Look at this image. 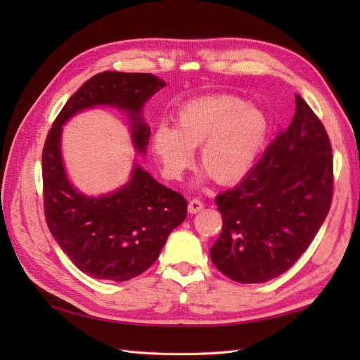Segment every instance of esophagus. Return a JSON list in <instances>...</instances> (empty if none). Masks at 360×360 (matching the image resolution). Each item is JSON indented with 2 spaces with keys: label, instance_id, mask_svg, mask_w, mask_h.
<instances>
[{
  "label": "esophagus",
  "instance_id": "esophagus-1",
  "mask_svg": "<svg viewBox=\"0 0 360 360\" xmlns=\"http://www.w3.org/2000/svg\"><path fill=\"white\" fill-rule=\"evenodd\" d=\"M204 209V202L201 201V200H198V198H193V200H191L189 201V205H188V210H189V213H198V212H201Z\"/></svg>",
  "mask_w": 360,
  "mask_h": 360
}]
</instances>
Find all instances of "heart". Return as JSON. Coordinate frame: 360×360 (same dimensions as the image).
Masks as SVG:
<instances>
[{
  "instance_id": "b5f03b06",
  "label": "heart",
  "mask_w": 360,
  "mask_h": 360,
  "mask_svg": "<svg viewBox=\"0 0 360 360\" xmlns=\"http://www.w3.org/2000/svg\"><path fill=\"white\" fill-rule=\"evenodd\" d=\"M269 134V118L240 97L213 96L183 105L176 127L162 123L151 135V148L168 179L177 180L200 148V165L216 183L240 180L252 168Z\"/></svg>"
}]
</instances>
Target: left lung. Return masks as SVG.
Masks as SVG:
<instances>
[{
  "label": "left lung",
  "mask_w": 360,
  "mask_h": 360,
  "mask_svg": "<svg viewBox=\"0 0 360 360\" xmlns=\"http://www.w3.org/2000/svg\"><path fill=\"white\" fill-rule=\"evenodd\" d=\"M333 198L328 132L296 94V114L237 186L216 197L222 231L213 264L240 284H259L287 271L319 233Z\"/></svg>",
  "instance_id": "obj_1"
}]
</instances>
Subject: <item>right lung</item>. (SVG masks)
Wrapping results in <instances>:
<instances>
[{
	"label": "right lung",
	"mask_w": 360,
	"mask_h": 360,
	"mask_svg": "<svg viewBox=\"0 0 360 360\" xmlns=\"http://www.w3.org/2000/svg\"><path fill=\"white\" fill-rule=\"evenodd\" d=\"M165 85L151 73H97L66 102L48 132L41 153L46 224L73 264L96 279L122 282L146 271L169 233L186 219L188 201L139 167L114 193L91 198L76 192L61 160V124L85 108L115 105L132 120L134 144L144 151L150 129L139 112L148 97Z\"/></svg>",
	"instance_id": "right-lung-1"
}]
</instances>
